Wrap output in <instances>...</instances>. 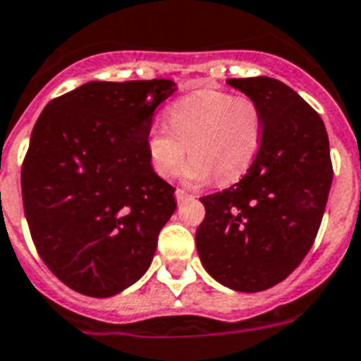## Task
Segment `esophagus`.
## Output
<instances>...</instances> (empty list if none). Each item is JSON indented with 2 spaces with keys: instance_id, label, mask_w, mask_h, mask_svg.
<instances>
[{
  "instance_id": "esophagus-1",
  "label": "esophagus",
  "mask_w": 361,
  "mask_h": 361,
  "mask_svg": "<svg viewBox=\"0 0 361 361\" xmlns=\"http://www.w3.org/2000/svg\"><path fill=\"white\" fill-rule=\"evenodd\" d=\"M190 198H192V195H189L187 190L176 189V200H178V204H183V202L190 200Z\"/></svg>"
}]
</instances>
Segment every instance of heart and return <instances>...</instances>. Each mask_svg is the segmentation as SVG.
Masks as SVG:
<instances>
[{
	"label": "heart",
	"mask_w": 361,
	"mask_h": 361,
	"mask_svg": "<svg viewBox=\"0 0 361 361\" xmlns=\"http://www.w3.org/2000/svg\"><path fill=\"white\" fill-rule=\"evenodd\" d=\"M169 124L155 122L148 130L146 148L152 169L172 178L187 154V183H204L215 174L233 181L248 171L263 140V113L256 99L224 90L204 89L183 96L169 107Z\"/></svg>",
	"instance_id": "b5f03b06"
}]
</instances>
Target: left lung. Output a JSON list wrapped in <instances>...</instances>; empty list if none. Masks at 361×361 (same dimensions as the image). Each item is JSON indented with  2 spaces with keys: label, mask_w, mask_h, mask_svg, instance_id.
<instances>
[{
  "label": "left lung",
  "mask_w": 361,
  "mask_h": 361,
  "mask_svg": "<svg viewBox=\"0 0 361 361\" xmlns=\"http://www.w3.org/2000/svg\"><path fill=\"white\" fill-rule=\"evenodd\" d=\"M228 83L262 107V148L243 180L200 198L196 248L216 282L257 293L286 280L310 252L334 169L323 118L295 90L265 75Z\"/></svg>",
  "instance_id": "left-lung-1"
}]
</instances>
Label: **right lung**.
<instances>
[{
    "mask_svg": "<svg viewBox=\"0 0 361 361\" xmlns=\"http://www.w3.org/2000/svg\"><path fill=\"white\" fill-rule=\"evenodd\" d=\"M171 79L90 81L51 99L22 165V198L38 256L87 297L135 283L176 209L152 169L146 137Z\"/></svg>",
    "mask_w": 361,
    "mask_h": 361,
    "instance_id": "obj_1",
    "label": "right lung"
}]
</instances>
